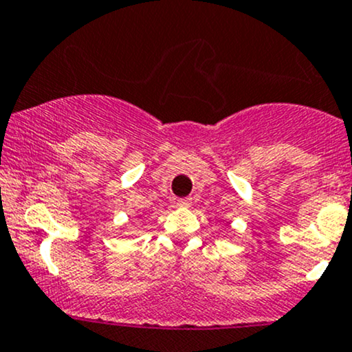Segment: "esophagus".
I'll return each instance as SVG.
<instances>
[{
    "mask_svg": "<svg viewBox=\"0 0 352 352\" xmlns=\"http://www.w3.org/2000/svg\"><path fill=\"white\" fill-rule=\"evenodd\" d=\"M190 205H192V198H179L177 200V206H180V208H188Z\"/></svg>",
    "mask_w": 352,
    "mask_h": 352,
    "instance_id": "obj_1",
    "label": "esophagus"
}]
</instances>
